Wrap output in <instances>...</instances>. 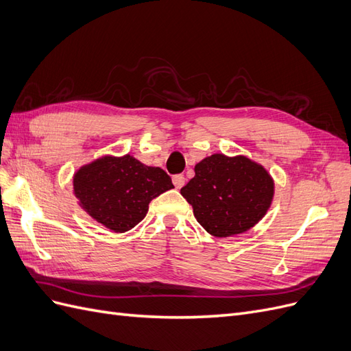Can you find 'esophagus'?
Returning <instances> with one entry per match:
<instances>
[{"instance_id": "1", "label": "esophagus", "mask_w": 351, "mask_h": 351, "mask_svg": "<svg viewBox=\"0 0 351 351\" xmlns=\"http://www.w3.org/2000/svg\"><path fill=\"white\" fill-rule=\"evenodd\" d=\"M184 182H186V178L182 174H177L173 177V184L176 186V189H182L184 186Z\"/></svg>"}]
</instances>
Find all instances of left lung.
I'll return each instance as SVG.
<instances>
[{"label": "left lung", "mask_w": 351, "mask_h": 351, "mask_svg": "<svg viewBox=\"0 0 351 351\" xmlns=\"http://www.w3.org/2000/svg\"><path fill=\"white\" fill-rule=\"evenodd\" d=\"M180 193L199 224L222 239L249 231L267 215L275 184L267 168L250 158L214 154L195 165V177Z\"/></svg>", "instance_id": "1"}]
</instances>
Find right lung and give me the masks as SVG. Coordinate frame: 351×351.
Listing matches in <instances>:
<instances>
[{
    "mask_svg": "<svg viewBox=\"0 0 351 351\" xmlns=\"http://www.w3.org/2000/svg\"><path fill=\"white\" fill-rule=\"evenodd\" d=\"M174 189L162 168L147 167L132 155H104L73 176L79 206L105 228L125 232L146 217L151 200Z\"/></svg>",
    "mask_w": 351,
    "mask_h": 351,
    "instance_id": "add662e5",
    "label": "right lung"
}]
</instances>
